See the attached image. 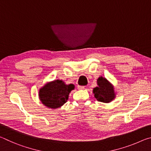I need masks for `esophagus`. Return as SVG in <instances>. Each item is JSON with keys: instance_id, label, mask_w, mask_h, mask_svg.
<instances>
[{"instance_id": "34e87169", "label": "esophagus", "mask_w": 151, "mask_h": 151, "mask_svg": "<svg viewBox=\"0 0 151 151\" xmlns=\"http://www.w3.org/2000/svg\"><path fill=\"white\" fill-rule=\"evenodd\" d=\"M77 88H78V90H83V89H85V86H84L78 85V86H77Z\"/></svg>"}]
</instances>
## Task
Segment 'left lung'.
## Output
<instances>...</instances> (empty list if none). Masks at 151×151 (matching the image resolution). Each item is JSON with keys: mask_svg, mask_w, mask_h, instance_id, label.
<instances>
[{"mask_svg": "<svg viewBox=\"0 0 151 151\" xmlns=\"http://www.w3.org/2000/svg\"><path fill=\"white\" fill-rule=\"evenodd\" d=\"M98 86L93 89V93L96 100L102 103H110L115 97L114 88L105 78L101 76L97 80Z\"/></svg>", "mask_w": 151, "mask_h": 151, "instance_id": "8db88e82", "label": "left lung"}]
</instances>
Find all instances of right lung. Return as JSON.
<instances>
[{
  "mask_svg": "<svg viewBox=\"0 0 151 151\" xmlns=\"http://www.w3.org/2000/svg\"><path fill=\"white\" fill-rule=\"evenodd\" d=\"M74 88L75 86L73 84L65 85L63 81L50 82L40 89V100L48 108H58L67 101L68 94Z\"/></svg>",
  "mask_w": 151,
  "mask_h": 151,
  "instance_id": "obj_1",
  "label": "right lung"
}]
</instances>
